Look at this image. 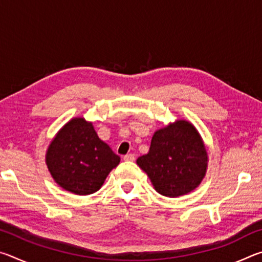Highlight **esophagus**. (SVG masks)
<instances>
[{"label": "esophagus", "mask_w": 262, "mask_h": 262, "mask_svg": "<svg viewBox=\"0 0 262 262\" xmlns=\"http://www.w3.org/2000/svg\"><path fill=\"white\" fill-rule=\"evenodd\" d=\"M123 159H125V161H127V162H133L135 159V156L133 154H127V155H125V156H123Z\"/></svg>", "instance_id": "34e87169"}]
</instances>
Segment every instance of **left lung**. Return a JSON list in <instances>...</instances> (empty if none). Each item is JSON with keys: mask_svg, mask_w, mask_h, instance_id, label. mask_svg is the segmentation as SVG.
I'll list each match as a JSON object with an SVG mask.
<instances>
[{"mask_svg": "<svg viewBox=\"0 0 262 262\" xmlns=\"http://www.w3.org/2000/svg\"><path fill=\"white\" fill-rule=\"evenodd\" d=\"M136 163L159 194L178 198L201 184L208 154L196 128L186 120H177L155 132L149 152Z\"/></svg>", "mask_w": 262, "mask_h": 262, "instance_id": "8db88e82", "label": "left lung"}]
</instances>
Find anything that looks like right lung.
Segmentation results:
<instances>
[{
  "label": "right lung",
  "mask_w": 262,
  "mask_h": 262,
  "mask_svg": "<svg viewBox=\"0 0 262 262\" xmlns=\"http://www.w3.org/2000/svg\"><path fill=\"white\" fill-rule=\"evenodd\" d=\"M119 163L120 157L84 118H74L66 123L46 152L47 167L55 183L77 195L97 192Z\"/></svg>",
  "instance_id": "right-lung-1"
}]
</instances>
